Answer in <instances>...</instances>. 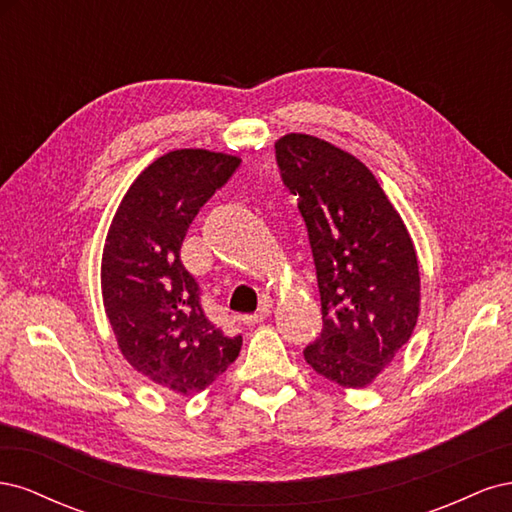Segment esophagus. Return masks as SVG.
<instances>
[{
  "instance_id": "esophagus-1",
  "label": "esophagus",
  "mask_w": 512,
  "mask_h": 512,
  "mask_svg": "<svg viewBox=\"0 0 512 512\" xmlns=\"http://www.w3.org/2000/svg\"><path fill=\"white\" fill-rule=\"evenodd\" d=\"M269 314H271V303L265 301V303H262V305L258 307V312H254V314H250V316H241V320H243L245 324H258V322H262V320H267Z\"/></svg>"
}]
</instances>
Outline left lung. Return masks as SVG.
Wrapping results in <instances>:
<instances>
[{
	"label": "left lung",
	"instance_id": "8db88e82",
	"mask_svg": "<svg viewBox=\"0 0 512 512\" xmlns=\"http://www.w3.org/2000/svg\"><path fill=\"white\" fill-rule=\"evenodd\" d=\"M275 158L299 196L320 290L324 327L303 356L322 378L365 389L408 344L421 312L410 232L352 153L292 132L275 143Z\"/></svg>",
	"mask_w": 512,
	"mask_h": 512
}]
</instances>
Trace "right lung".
I'll list each match as a JSON object with an SVG mask.
<instances>
[{
  "mask_svg": "<svg viewBox=\"0 0 512 512\" xmlns=\"http://www.w3.org/2000/svg\"><path fill=\"white\" fill-rule=\"evenodd\" d=\"M237 156L175 149L134 179L102 252V301L117 346L138 374L177 395L205 391L241 350L205 316L179 258L196 213L239 166Z\"/></svg>",
  "mask_w": 512,
  "mask_h": 512,
  "instance_id": "add662e5",
  "label": "right lung"
}]
</instances>
